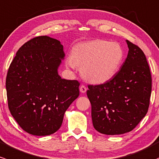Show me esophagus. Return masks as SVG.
Listing matches in <instances>:
<instances>
[{
	"label": "esophagus",
	"instance_id": "obj_1",
	"mask_svg": "<svg viewBox=\"0 0 159 159\" xmlns=\"http://www.w3.org/2000/svg\"><path fill=\"white\" fill-rule=\"evenodd\" d=\"M80 91H81V93H84L85 92L87 91V88L84 86V85H81V86L80 87Z\"/></svg>",
	"mask_w": 159,
	"mask_h": 159
}]
</instances>
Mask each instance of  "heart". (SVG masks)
<instances>
[{
	"label": "heart",
	"instance_id": "obj_1",
	"mask_svg": "<svg viewBox=\"0 0 159 159\" xmlns=\"http://www.w3.org/2000/svg\"><path fill=\"white\" fill-rule=\"evenodd\" d=\"M125 52L117 42L96 40L80 43L67 59V66L81 68L82 75L89 81L102 84L111 79L118 72Z\"/></svg>",
	"mask_w": 159,
	"mask_h": 159
}]
</instances>
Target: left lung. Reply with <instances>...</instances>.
Returning <instances> with one entry per match:
<instances>
[{
	"label": "left lung",
	"instance_id": "obj_1",
	"mask_svg": "<svg viewBox=\"0 0 159 159\" xmlns=\"http://www.w3.org/2000/svg\"><path fill=\"white\" fill-rule=\"evenodd\" d=\"M128 54L121 69L111 79L88 85L94 128L106 135L131 131L148 111L152 77L143 50L127 40Z\"/></svg>",
	"mask_w": 159,
	"mask_h": 159
}]
</instances>
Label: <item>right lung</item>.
<instances>
[{"mask_svg":"<svg viewBox=\"0 0 159 159\" xmlns=\"http://www.w3.org/2000/svg\"><path fill=\"white\" fill-rule=\"evenodd\" d=\"M65 53L48 36L29 40L17 51L6 78L8 107L27 133L47 136L60 128L64 114L79 96L80 83L62 79L58 68Z\"/></svg>","mask_w":159,"mask_h":159,"instance_id":"obj_1","label":"right lung"}]
</instances>
